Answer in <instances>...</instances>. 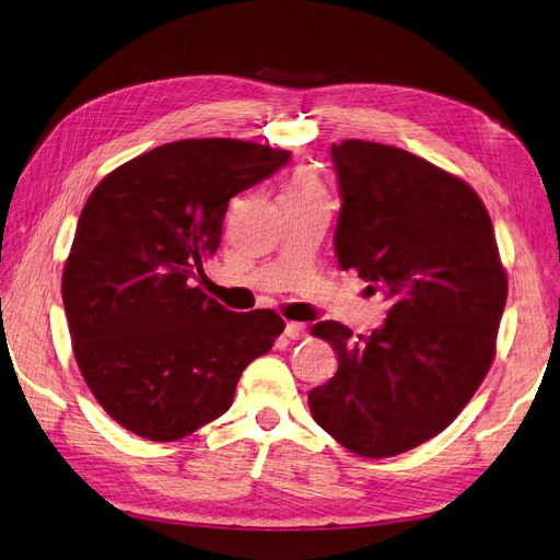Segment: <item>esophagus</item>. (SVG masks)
Here are the masks:
<instances>
[{
    "label": "esophagus",
    "mask_w": 560,
    "mask_h": 560,
    "mask_svg": "<svg viewBox=\"0 0 560 560\" xmlns=\"http://www.w3.org/2000/svg\"><path fill=\"white\" fill-rule=\"evenodd\" d=\"M284 335L289 339H303V337H307V326L305 324H296V322H289L284 326Z\"/></svg>",
    "instance_id": "1"
}]
</instances>
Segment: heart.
<instances>
[{
	"label": "heart",
	"instance_id": "obj_1",
	"mask_svg": "<svg viewBox=\"0 0 560 560\" xmlns=\"http://www.w3.org/2000/svg\"><path fill=\"white\" fill-rule=\"evenodd\" d=\"M312 194H322V186H318L314 177L307 173H299L287 191V196H312Z\"/></svg>",
	"mask_w": 560,
	"mask_h": 560
}]
</instances>
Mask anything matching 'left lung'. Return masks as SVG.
Here are the masks:
<instances>
[{
	"label": "left lung",
	"mask_w": 560,
	"mask_h": 560,
	"mask_svg": "<svg viewBox=\"0 0 560 560\" xmlns=\"http://www.w3.org/2000/svg\"><path fill=\"white\" fill-rule=\"evenodd\" d=\"M341 194L339 269L389 303L369 337L318 322L339 360L310 392L314 421L364 458H389L442 433L483 383L509 294L486 205L425 159L371 141L330 148Z\"/></svg>",
	"instance_id": "8db88e82"
}]
</instances>
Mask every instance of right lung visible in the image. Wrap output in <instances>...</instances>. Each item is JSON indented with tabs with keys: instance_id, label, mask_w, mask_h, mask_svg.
<instances>
[{
	"instance_id": "right-lung-1",
	"label": "right lung",
	"mask_w": 560,
	"mask_h": 560,
	"mask_svg": "<svg viewBox=\"0 0 560 560\" xmlns=\"http://www.w3.org/2000/svg\"><path fill=\"white\" fill-rule=\"evenodd\" d=\"M289 150L236 139L159 145L106 175L79 217L63 307L79 371L122 429L173 442L221 417L244 369L284 322L236 314L196 278L221 244L230 198L271 177Z\"/></svg>"
}]
</instances>
